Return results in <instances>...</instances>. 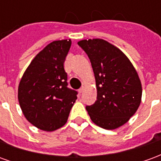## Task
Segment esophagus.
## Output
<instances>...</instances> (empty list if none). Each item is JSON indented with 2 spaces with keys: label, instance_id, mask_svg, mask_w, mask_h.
I'll use <instances>...</instances> for the list:
<instances>
[{
  "label": "esophagus",
  "instance_id": "1",
  "mask_svg": "<svg viewBox=\"0 0 161 161\" xmlns=\"http://www.w3.org/2000/svg\"><path fill=\"white\" fill-rule=\"evenodd\" d=\"M84 86H82V87L78 90V91H79V93H83V91H84Z\"/></svg>",
  "mask_w": 161,
  "mask_h": 161
}]
</instances>
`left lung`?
<instances>
[{
  "label": "left lung",
  "instance_id": "obj_1",
  "mask_svg": "<svg viewBox=\"0 0 161 161\" xmlns=\"http://www.w3.org/2000/svg\"><path fill=\"white\" fill-rule=\"evenodd\" d=\"M77 44L87 53L96 78L97 97L87 106L91 121L104 129H115L129 121L142 102L138 73L121 50L102 39Z\"/></svg>",
  "mask_w": 161,
  "mask_h": 161
}]
</instances>
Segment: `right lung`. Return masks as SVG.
I'll return each instance as SVG.
<instances>
[{"label":"right lung","instance_id":"right-lung-1","mask_svg":"<svg viewBox=\"0 0 161 161\" xmlns=\"http://www.w3.org/2000/svg\"><path fill=\"white\" fill-rule=\"evenodd\" d=\"M71 46L70 40H55L34 57L18 87V100L30 123L44 131L63 127L77 92L67 88L64 63Z\"/></svg>","mask_w":161,"mask_h":161}]
</instances>
